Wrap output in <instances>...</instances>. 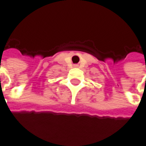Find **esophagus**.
<instances>
[{"instance_id":"34e87169","label":"esophagus","mask_w":146,"mask_h":146,"mask_svg":"<svg viewBox=\"0 0 146 146\" xmlns=\"http://www.w3.org/2000/svg\"><path fill=\"white\" fill-rule=\"evenodd\" d=\"M74 66H75V67H77V66H78V65H74Z\"/></svg>"}]
</instances>
